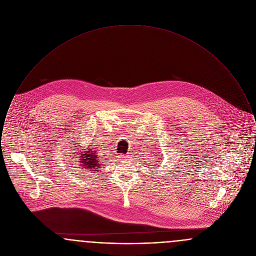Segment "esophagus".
<instances>
[{"mask_svg": "<svg viewBox=\"0 0 256 256\" xmlns=\"http://www.w3.org/2000/svg\"><path fill=\"white\" fill-rule=\"evenodd\" d=\"M130 156H131V155H125V156H122L121 158H122L124 161H128V160H130V158H131Z\"/></svg>", "mask_w": 256, "mask_h": 256, "instance_id": "obj_1", "label": "esophagus"}]
</instances>
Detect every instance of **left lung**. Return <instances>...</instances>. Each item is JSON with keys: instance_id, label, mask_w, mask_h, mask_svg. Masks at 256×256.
I'll use <instances>...</instances> for the list:
<instances>
[{"instance_id": "8db88e82", "label": "left lung", "mask_w": 256, "mask_h": 256, "mask_svg": "<svg viewBox=\"0 0 256 256\" xmlns=\"http://www.w3.org/2000/svg\"><path fill=\"white\" fill-rule=\"evenodd\" d=\"M154 152H158V150H154ZM158 154L159 152H158ZM155 157H156V155H155ZM157 157H158V159L156 160V162H159V160H163V158H159V157H162V156H159V155H157ZM157 167H159V165H158V163H155V165H154V169L156 170V172H157ZM150 168H152V167H150ZM155 174V172H154Z\"/></svg>"}]
</instances>
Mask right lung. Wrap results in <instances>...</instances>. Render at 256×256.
I'll use <instances>...</instances> for the list:
<instances>
[{"label":"right lung","instance_id":"add662e5","mask_svg":"<svg viewBox=\"0 0 256 256\" xmlns=\"http://www.w3.org/2000/svg\"><path fill=\"white\" fill-rule=\"evenodd\" d=\"M80 138V136H78ZM80 144H78L76 146H72L74 148H72L74 150H70V152H74V158L72 159H76L74 160V162L78 163V167L80 169H84V170H91V172H99L98 168H100L101 166V160L98 157V152L96 148H82V146H80ZM82 170H80V172Z\"/></svg>","mask_w":256,"mask_h":256}]
</instances>
